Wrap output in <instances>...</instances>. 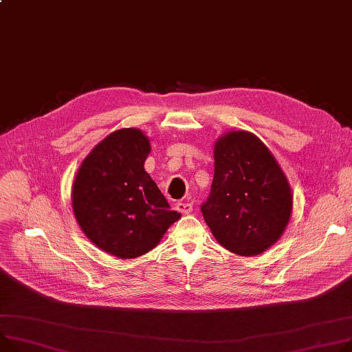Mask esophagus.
I'll list each match as a JSON object with an SVG mask.
<instances>
[{"label":"esophagus","mask_w":352,"mask_h":352,"mask_svg":"<svg viewBox=\"0 0 352 352\" xmlns=\"http://www.w3.org/2000/svg\"><path fill=\"white\" fill-rule=\"evenodd\" d=\"M175 208H177L178 212L185 214V215L192 212V204H190V202H182V201H178V202L175 204Z\"/></svg>","instance_id":"esophagus-1"}]
</instances>
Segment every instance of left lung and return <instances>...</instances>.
Masks as SVG:
<instances>
[{
    "instance_id": "1",
    "label": "left lung",
    "mask_w": 352,
    "mask_h": 352,
    "mask_svg": "<svg viewBox=\"0 0 352 352\" xmlns=\"http://www.w3.org/2000/svg\"><path fill=\"white\" fill-rule=\"evenodd\" d=\"M215 174L201 210L229 252L256 256L274 245L290 221L289 181L269 148L249 131H229L215 143Z\"/></svg>"
}]
</instances>
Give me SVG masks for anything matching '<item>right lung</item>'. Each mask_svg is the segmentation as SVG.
<instances>
[{
  "label": "right lung",
  "instance_id": "add662e5",
  "mask_svg": "<svg viewBox=\"0 0 352 352\" xmlns=\"http://www.w3.org/2000/svg\"><path fill=\"white\" fill-rule=\"evenodd\" d=\"M150 151L142 130H116L83 160L74 181L72 208L80 229L120 259L154 249L181 218L144 170Z\"/></svg>",
  "mask_w": 352,
  "mask_h": 352
}]
</instances>
